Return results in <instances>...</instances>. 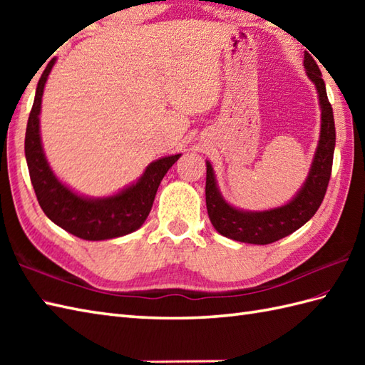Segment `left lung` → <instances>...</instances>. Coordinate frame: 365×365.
I'll return each instance as SVG.
<instances>
[{
  "instance_id": "left-lung-1",
  "label": "left lung",
  "mask_w": 365,
  "mask_h": 365,
  "mask_svg": "<svg viewBox=\"0 0 365 365\" xmlns=\"http://www.w3.org/2000/svg\"><path fill=\"white\" fill-rule=\"evenodd\" d=\"M304 68L319 92L322 128L319 145L304 185L289 204L263 212H245L227 204L216 185L210 161H207L205 202L208 218L221 235L242 243L269 245L293 234L312 218L323 202L332 169L336 147V127L322 72L311 54H304Z\"/></svg>"
}]
</instances>
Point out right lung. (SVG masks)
Wrapping results in <instances>:
<instances>
[{
  "instance_id": "1",
  "label": "right lung",
  "mask_w": 365,
  "mask_h": 365,
  "mask_svg": "<svg viewBox=\"0 0 365 365\" xmlns=\"http://www.w3.org/2000/svg\"><path fill=\"white\" fill-rule=\"evenodd\" d=\"M53 66L54 59L37 83L25 136V157L38 205L54 224L83 240L98 242L131 234L147 220L163 177L180 158V153L152 161L136 183L114 196L91 199L76 195L53 174L42 149L38 114L45 83Z\"/></svg>"
}]
</instances>
